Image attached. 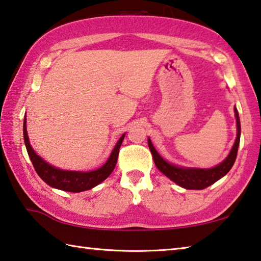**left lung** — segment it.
<instances>
[{
  "label": "left lung",
  "instance_id": "left-lung-1",
  "mask_svg": "<svg viewBox=\"0 0 261 261\" xmlns=\"http://www.w3.org/2000/svg\"><path fill=\"white\" fill-rule=\"evenodd\" d=\"M233 112H235L237 126L235 143H233L228 156L224 159L222 162L219 163L218 166L212 168H191L174 165V163H170L165 160V159L158 153L155 147L153 146L151 139L148 138V147L151 149L153 160L158 169L160 170L163 175H166L168 178L179 185V187L188 190H202L215 183L216 180H219L220 178H222L223 176H226L228 174V171L231 169L233 163H235L241 139V122L236 107H233Z\"/></svg>",
  "mask_w": 261,
  "mask_h": 261
}]
</instances>
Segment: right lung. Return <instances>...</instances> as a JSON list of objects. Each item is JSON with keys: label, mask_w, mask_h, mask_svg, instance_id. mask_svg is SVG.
I'll return each instance as SVG.
<instances>
[{"label": "right lung", "mask_w": 261, "mask_h": 261, "mask_svg": "<svg viewBox=\"0 0 261 261\" xmlns=\"http://www.w3.org/2000/svg\"><path fill=\"white\" fill-rule=\"evenodd\" d=\"M24 141L25 146L28 149L29 156L31 161L33 163V167L37 174L40 176V178L43 182L47 183L49 187L54 189L62 190V191L68 192H82L90 190L92 188L96 187L101 182L108 177V176L113 173L115 166H116L118 152H120V147L124 139L125 134L121 136V138L115 145L112 153L108 158V160L105 162L103 166L95 170L91 171H74V170H64L56 168L54 166L49 165L43 159L35 153L34 149L31 146L29 136H28V129H26V115L24 117Z\"/></svg>", "instance_id": "right-lung-1"}]
</instances>
